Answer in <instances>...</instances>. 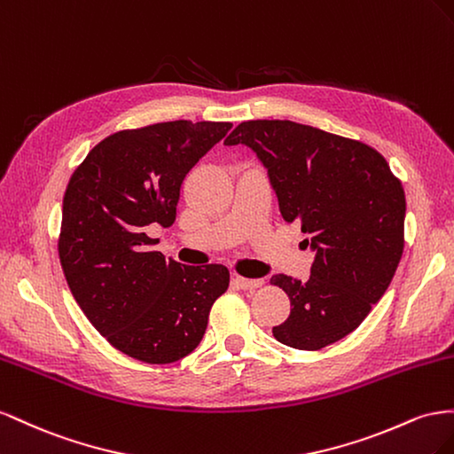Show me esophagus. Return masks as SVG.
<instances>
[{"label":"esophagus","instance_id":"34e87169","mask_svg":"<svg viewBox=\"0 0 454 454\" xmlns=\"http://www.w3.org/2000/svg\"><path fill=\"white\" fill-rule=\"evenodd\" d=\"M234 285L239 289H245V291H253V289H258L262 285V279H247V278H241V276H236L234 278Z\"/></svg>","mask_w":454,"mask_h":454}]
</instances>
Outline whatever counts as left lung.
I'll list each match as a JSON object with an SVG mask.
<instances>
[{"instance_id": "left-lung-1", "label": "left lung", "mask_w": 454, "mask_h": 454, "mask_svg": "<svg viewBox=\"0 0 454 454\" xmlns=\"http://www.w3.org/2000/svg\"><path fill=\"white\" fill-rule=\"evenodd\" d=\"M224 145L258 155L285 223L299 220L316 251L308 281L270 279L291 301L289 317L271 329L276 340L314 352L344 339L382 299L403 254L399 178L369 145L289 120L243 121Z\"/></svg>"}]
</instances>
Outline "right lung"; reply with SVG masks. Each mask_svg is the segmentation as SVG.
<instances>
[{"label": "right lung", "instance_id": "obj_1", "mask_svg": "<svg viewBox=\"0 0 454 454\" xmlns=\"http://www.w3.org/2000/svg\"><path fill=\"white\" fill-rule=\"evenodd\" d=\"M230 129L186 120L125 129L100 140L67 186L64 278L93 327L129 357L160 365L192 354L228 289L226 266L165 261L146 231L175 223L184 176Z\"/></svg>", "mask_w": 454, "mask_h": 454}]
</instances>
